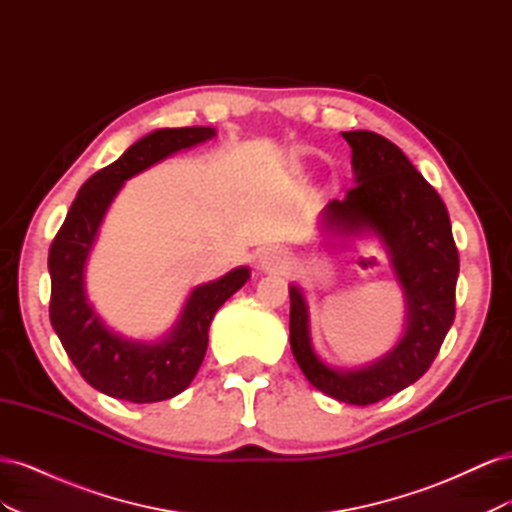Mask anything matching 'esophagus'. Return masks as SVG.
Instances as JSON below:
<instances>
[{"mask_svg":"<svg viewBox=\"0 0 512 512\" xmlns=\"http://www.w3.org/2000/svg\"><path fill=\"white\" fill-rule=\"evenodd\" d=\"M258 260H260V267L267 269V271H284L290 265L288 252L282 250V247H277V245L265 247V250L260 252Z\"/></svg>","mask_w":512,"mask_h":512,"instance_id":"1","label":"esophagus"}]
</instances>
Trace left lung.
<instances>
[{
	"instance_id": "8db88e82",
	"label": "left lung",
	"mask_w": 512,
	"mask_h": 512,
	"mask_svg": "<svg viewBox=\"0 0 512 512\" xmlns=\"http://www.w3.org/2000/svg\"><path fill=\"white\" fill-rule=\"evenodd\" d=\"M352 149L354 188L331 200L322 226L337 237L376 235L406 297V331L393 350L356 369L324 363L309 339L307 303L290 286V348L318 391L352 406H369L421 378L455 320L459 254L440 194L389 138L342 132Z\"/></svg>"
}]
</instances>
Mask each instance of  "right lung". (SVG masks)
<instances>
[{"instance_id":"add662e5","label":"right lung","mask_w":512,"mask_h":512,"mask_svg":"<svg viewBox=\"0 0 512 512\" xmlns=\"http://www.w3.org/2000/svg\"><path fill=\"white\" fill-rule=\"evenodd\" d=\"M213 136L215 130L203 126L164 128L143 136L83 183L51 243V324L85 382L108 397L153 404L188 389L205 359L215 312L250 280V269L239 267L220 280L196 286L175 327L158 342H138L111 331L85 294L87 256L123 181Z\"/></svg>"}]
</instances>
